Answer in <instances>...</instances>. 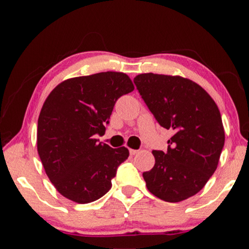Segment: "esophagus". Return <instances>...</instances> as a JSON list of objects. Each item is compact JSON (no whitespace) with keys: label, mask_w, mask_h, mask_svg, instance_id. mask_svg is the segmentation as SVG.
Returning <instances> with one entry per match:
<instances>
[{"label":"esophagus","mask_w":249,"mask_h":249,"mask_svg":"<svg viewBox=\"0 0 249 249\" xmlns=\"http://www.w3.org/2000/svg\"><path fill=\"white\" fill-rule=\"evenodd\" d=\"M138 153H140V150H136V149H129V154L132 155V156L137 155Z\"/></svg>","instance_id":"34e87169"}]
</instances>
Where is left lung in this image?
<instances>
[{
	"label": "left lung",
	"mask_w": 249,
	"mask_h": 249,
	"mask_svg": "<svg viewBox=\"0 0 249 249\" xmlns=\"http://www.w3.org/2000/svg\"><path fill=\"white\" fill-rule=\"evenodd\" d=\"M134 83L160 126L174 129L166 153L142 174L150 193L166 202L196 195L216 170L225 134L220 109L199 84L180 75L142 73Z\"/></svg>",
	"instance_id": "8db88e82"
}]
</instances>
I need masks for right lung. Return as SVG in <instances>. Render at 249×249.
<instances>
[{
  "instance_id": "add662e5",
  "label": "right lung",
  "mask_w": 249,
  "mask_h": 249,
  "mask_svg": "<svg viewBox=\"0 0 249 249\" xmlns=\"http://www.w3.org/2000/svg\"><path fill=\"white\" fill-rule=\"evenodd\" d=\"M134 90L123 72H100L65 80L41 107L37 150L46 175L67 199L80 204L103 196L122 162L126 147L101 144L117 99Z\"/></svg>"
}]
</instances>
